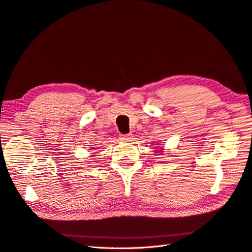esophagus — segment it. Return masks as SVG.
Instances as JSON below:
<instances>
[{"label":"esophagus","mask_w":252,"mask_h":252,"mask_svg":"<svg viewBox=\"0 0 252 252\" xmlns=\"http://www.w3.org/2000/svg\"><path fill=\"white\" fill-rule=\"evenodd\" d=\"M120 139L124 142H130L132 140L131 134H121Z\"/></svg>","instance_id":"obj_1"}]
</instances>
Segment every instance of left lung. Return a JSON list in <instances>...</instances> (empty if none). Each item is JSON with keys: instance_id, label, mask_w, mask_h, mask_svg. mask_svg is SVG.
<instances>
[{"instance_id": "obj_1", "label": "left lung", "mask_w": 252, "mask_h": 252, "mask_svg": "<svg viewBox=\"0 0 252 252\" xmlns=\"http://www.w3.org/2000/svg\"><path fill=\"white\" fill-rule=\"evenodd\" d=\"M163 150H164L163 148H159V149L158 148V150H157V154H163Z\"/></svg>"}]
</instances>
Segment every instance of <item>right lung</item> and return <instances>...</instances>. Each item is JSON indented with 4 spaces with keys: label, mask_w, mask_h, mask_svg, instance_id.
I'll return each instance as SVG.
<instances>
[{
    "label": "right lung",
    "mask_w": 252,
    "mask_h": 252,
    "mask_svg": "<svg viewBox=\"0 0 252 252\" xmlns=\"http://www.w3.org/2000/svg\"><path fill=\"white\" fill-rule=\"evenodd\" d=\"M91 149H94V147H93V148H91Z\"/></svg>",
    "instance_id": "1"
}]
</instances>
